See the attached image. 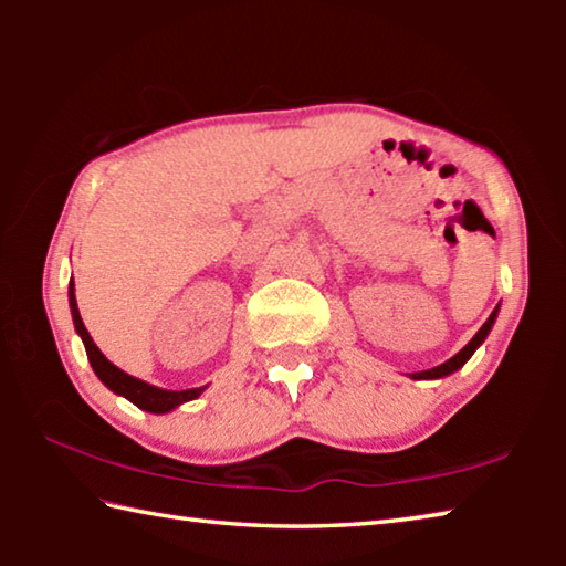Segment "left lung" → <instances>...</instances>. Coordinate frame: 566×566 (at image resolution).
Segmentation results:
<instances>
[{
    "instance_id": "8db88e82",
    "label": "left lung",
    "mask_w": 566,
    "mask_h": 566,
    "mask_svg": "<svg viewBox=\"0 0 566 566\" xmlns=\"http://www.w3.org/2000/svg\"><path fill=\"white\" fill-rule=\"evenodd\" d=\"M496 312H500V304H496V310L490 314V319H486L484 324H482V329H479L472 339H469V344L464 349H459L452 359H447L444 364H439V367H432V369H424V371H415V375H409L411 379H442V377H449V375H454L457 369H462L464 364L469 361V357H472V354L482 347V342L490 337V332H492V327H494V322H496Z\"/></svg>"
}]
</instances>
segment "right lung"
Segmentation results:
<instances>
[{
  "label": "right lung",
  "instance_id": "add662e5",
  "mask_svg": "<svg viewBox=\"0 0 566 566\" xmlns=\"http://www.w3.org/2000/svg\"><path fill=\"white\" fill-rule=\"evenodd\" d=\"M70 310H72L74 329L84 342V349H87V357H90L94 375H97L102 379V385L112 389L114 395L129 399L132 405H137L145 411H151V415H167V411L177 409L179 405H185V401L197 399L207 389V387H195V389L169 391V389L149 385V381L132 377V375H127V371H122L119 367H114V364L99 352L97 344H94L87 327H84L80 306H76V296H74V282H70Z\"/></svg>",
  "mask_w": 566,
  "mask_h": 566
}]
</instances>
